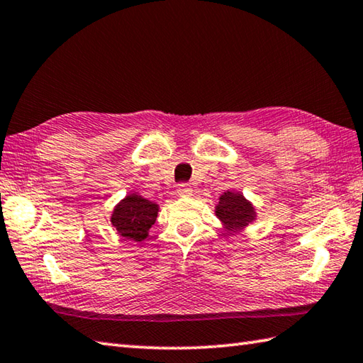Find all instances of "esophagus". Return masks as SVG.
<instances>
[{"label":"esophagus","instance_id":"esophagus-1","mask_svg":"<svg viewBox=\"0 0 363 363\" xmlns=\"http://www.w3.org/2000/svg\"><path fill=\"white\" fill-rule=\"evenodd\" d=\"M176 191H177V195H179V196H190L191 194H194V189H191L189 184L182 182V184H177Z\"/></svg>","mask_w":363,"mask_h":363}]
</instances>
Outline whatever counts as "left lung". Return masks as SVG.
I'll list each match as a JSON object with an SVG mask.
<instances>
[{
  "label": "left lung",
  "instance_id": "left-lung-1",
  "mask_svg": "<svg viewBox=\"0 0 363 363\" xmlns=\"http://www.w3.org/2000/svg\"><path fill=\"white\" fill-rule=\"evenodd\" d=\"M217 217L225 223L228 230H240L256 217L254 213V207L246 201L243 195L233 194V191H226L223 194L217 209H215Z\"/></svg>",
  "mask_w": 363,
  "mask_h": 363
}]
</instances>
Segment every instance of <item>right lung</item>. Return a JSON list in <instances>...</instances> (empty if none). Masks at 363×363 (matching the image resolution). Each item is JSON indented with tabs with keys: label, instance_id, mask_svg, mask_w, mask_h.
Listing matches in <instances>:
<instances>
[{
	"label": "right lung",
	"instance_id": "obj_1",
	"mask_svg": "<svg viewBox=\"0 0 363 363\" xmlns=\"http://www.w3.org/2000/svg\"><path fill=\"white\" fill-rule=\"evenodd\" d=\"M157 211V204L148 201V199L138 195H128L113 209L111 221L121 237L142 242L156 221Z\"/></svg>",
	"mask_w": 363,
	"mask_h": 363
}]
</instances>
